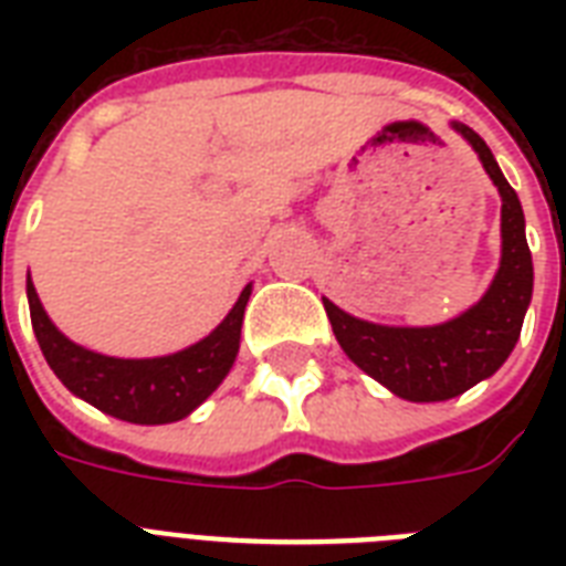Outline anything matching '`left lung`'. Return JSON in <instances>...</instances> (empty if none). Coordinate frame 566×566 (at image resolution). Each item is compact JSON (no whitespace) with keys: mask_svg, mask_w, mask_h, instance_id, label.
I'll return each mask as SVG.
<instances>
[{"mask_svg":"<svg viewBox=\"0 0 566 566\" xmlns=\"http://www.w3.org/2000/svg\"><path fill=\"white\" fill-rule=\"evenodd\" d=\"M470 140L484 172L502 196V264L482 302L458 319L429 328H390L349 317L323 300L332 332L344 353L367 376L411 402H443L464 394L500 370L517 344L532 302V252L523 208L482 137L464 123H452Z\"/></svg>","mask_w":566,"mask_h":566,"instance_id":"1","label":"left lung"}]
</instances>
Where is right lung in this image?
Masks as SVG:
<instances>
[{"instance_id":"obj_1","label":"right lung","mask_w":566,"mask_h":566,"mask_svg":"<svg viewBox=\"0 0 566 566\" xmlns=\"http://www.w3.org/2000/svg\"><path fill=\"white\" fill-rule=\"evenodd\" d=\"M29 291V311L34 337L40 353L46 358L66 390L82 396L93 408L140 426H161L188 417L196 405H202L217 390L240 349V326L247 311L249 291L243 287L240 300L229 311V317L213 328L211 335L193 344L185 353L167 355V358H108V355L91 353L84 346L73 344L52 326L46 311L40 305L34 284H25Z\"/></svg>"}]
</instances>
